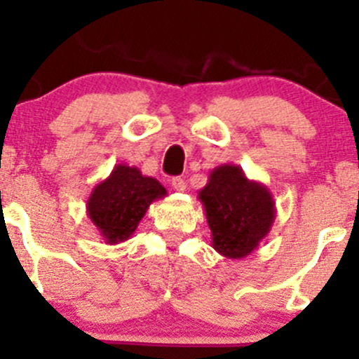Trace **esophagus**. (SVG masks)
<instances>
[{
    "label": "esophagus",
    "instance_id": "1",
    "mask_svg": "<svg viewBox=\"0 0 359 359\" xmlns=\"http://www.w3.org/2000/svg\"><path fill=\"white\" fill-rule=\"evenodd\" d=\"M172 187H174V191L177 192H184L185 189H187V184H185V180L180 179V177H174V179H172Z\"/></svg>",
    "mask_w": 359,
    "mask_h": 359
}]
</instances>
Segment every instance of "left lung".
Wrapping results in <instances>:
<instances>
[{
	"mask_svg": "<svg viewBox=\"0 0 359 359\" xmlns=\"http://www.w3.org/2000/svg\"><path fill=\"white\" fill-rule=\"evenodd\" d=\"M197 197L204 205L212 248L229 259L253 253L277 216L269 187L250 180L233 163L214 168Z\"/></svg>",
	"mask_w": 359,
	"mask_h": 359,
	"instance_id": "1",
	"label": "left lung"
}]
</instances>
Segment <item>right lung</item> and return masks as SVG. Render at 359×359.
<instances>
[{
  "label": "right lung",
  "mask_w": 359,
  "mask_h": 359,
  "mask_svg": "<svg viewBox=\"0 0 359 359\" xmlns=\"http://www.w3.org/2000/svg\"><path fill=\"white\" fill-rule=\"evenodd\" d=\"M167 189L137 167L114 165L113 172L94 185L86 211L106 245L130 240L154 201L163 199Z\"/></svg>",
  "instance_id": "obj_1"
}]
</instances>
